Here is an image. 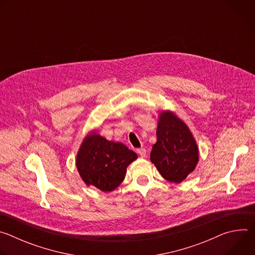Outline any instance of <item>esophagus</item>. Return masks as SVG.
<instances>
[{
	"label": "esophagus",
	"instance_id": "34e87169",
	"mask_svg": "<svg viewBox=\"0 0 255 255\" xmlns=\"http://www.w3.org/2000/svg\"><path fill=\"white\" fill-rule=\"evenodd\" d=\"M137 153L141 157H145V156H146V149H145V148H139V149H137Z\"/></svg>",
	"mask_w": 255,
	"mask_h": 255
}]
</instances>
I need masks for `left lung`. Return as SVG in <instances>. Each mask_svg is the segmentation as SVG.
I'll return each instance as SVG.
<instances>
[{"instance_id":"8db88e82","label":"left lung","mask_w":255,"mask_h":255,"mask_svg":"<svg viewBox=\"0 0 255 255\" xmlns=\"http://www.w3.org/2000/svg\"><path fill=\"white\" fill-rule=\"evenodd\" d=\"M156 136L151 162L166 180L181 183L199 162V147L193 133L172 111L163 110L158 115Z\"/></svg>"}]
</instances>
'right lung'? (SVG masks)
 Masks as SVG:
<instances>
[{
  "mask_svg": "<svg viewBox=\"0 0 255 255\" xmlns=\"http://www.w3.org/2000/svg\"><path fill=\"white\" fill-rule=\"evenodd\" d=\"M135 159L137 154L126 145L109 141L98 130H92L80 145L76 165L87 186L110 193L120 186Z\"/></svg>",
  "mask_w": 255,
  "mask_h": 255,
  "instance_id": "add662e5",
  "label": "right lung"
}]
</instances>
